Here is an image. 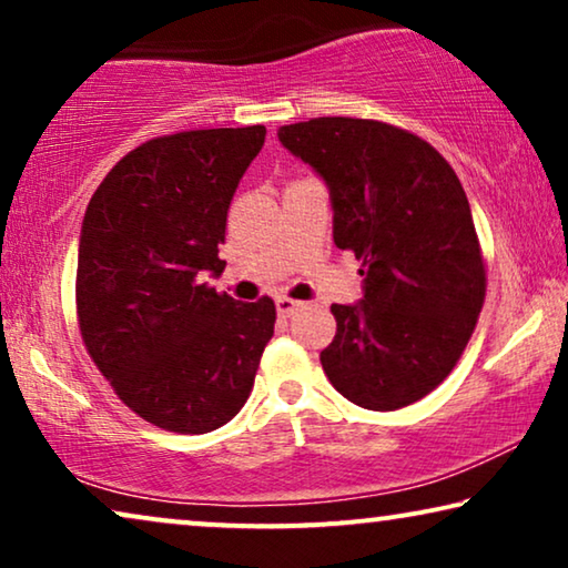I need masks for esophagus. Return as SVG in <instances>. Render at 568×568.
I'll use <instances>...</instances> for the list:
<instances>
[{
  "mask_svg": "<svg viewBox=\"0 0 568 568\" xmlns=\"http://www.w3.org/2000/svg\"><path fill=\"white\" fill-rule=\"evenodd\" d=\"M300 305H302V302L286 297V294H278V297H276V310H278V315H284V317H290V315L297 313Z\"/></svg>",
  "mask_w": 568,
  "mask_h": 568,
  "instance_id": "1",
  "label": "esophagus"
}]
</instances>
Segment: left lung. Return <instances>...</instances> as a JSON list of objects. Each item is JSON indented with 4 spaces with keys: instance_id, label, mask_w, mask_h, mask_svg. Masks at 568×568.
<instances>
[{
    "instance_id": "obj_1",
    "label": "left lung",
    "mask_w": 568,
    "mask_h": 568,
    "mask_svg": "<svg viewBox=\"0 0 568 568\" xmlns=\"http://www.w3.org/2000/svg\"><path fill=\"white\" fill-rule=\"evenodd\" d=\"M278 142L328 185L333 243L362 261V300L331 307L325 375L369 410L422 400L460 359L486 297L455 170L429 142L383 121L310 119L278 129Z\"/></svg>"
}]
</instances>
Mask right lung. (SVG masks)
<instances>
[{"mask_svg":"<svg viewBox=\"0 0 568 568\" xmlns=\"http://www.w3.org/2000/svg\"><path fill=\"white\" fill-rule=\"evenodd\" d=\"M266 126L199 129L129 152L92 193L77 255V315L92 362L160 429L206 434L245 406L274 336V300L201 284Z\"/></svg>","mask_w":568,"mask_h":568,"instance_id":"add662e5","label":"right lung"}]
</instances>
